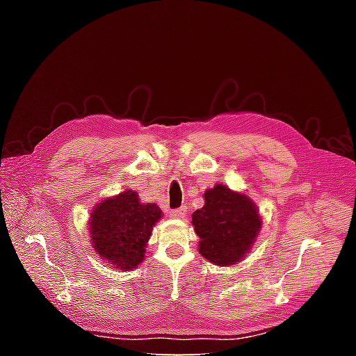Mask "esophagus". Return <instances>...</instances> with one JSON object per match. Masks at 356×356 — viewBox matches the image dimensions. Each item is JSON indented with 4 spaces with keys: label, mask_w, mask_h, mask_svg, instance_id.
Instances as JSON below:
<instances>
[{
    "label": "esophagus",
    "mask_w": 356,
    "mask_h": 356,
    "mask_svg": "<svg viewBox=\"0 0 356 356\" xmlns=\"http://www.w3.org/2000/svg\"><path fill=\"white\" fill-rule=\"evenodd\" d=\"M186 213H187V208L186 207H181L178 209H172L169 212V215H170L172 218H184Z\"/></svg>",
    "instance_id": "34e87169"
}]
</instances>
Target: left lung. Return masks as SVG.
<instances>
[{"label":"left lung","mask_w":356,"mask_h":356,"mask_svg":"<svg viewBox=\"0 0 356 356\" xmlns=\"http://www.w3.org/2000/svg\"><path fill=\"white\" fill-rule=\"evenodd\" d=\"M191 222L200 239L199 252L217 266L239 263L263 225L255 203L224 184L204 191L203 208L193 212Z\"/></svg>","instance_id":"8db88e82"}]
</instances>
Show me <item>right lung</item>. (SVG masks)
<instances>
[{
    "mask_svg": "<svg viewBox=\"0 0 356 356\" xmlns=\"http://www.w3.org/2000/svg\"><path fill=\"white\" fill-rule=\"evenodd\" d=\"M161 217L156 203H143L136 191L124 190L101 200L90 212L92 246L117 270H134L145 260L147 242Z\"/></svg>",
    "mask_w": 356,
    "mask_h": 356,
    "instance_id": "right-lung-1",
    "label": "right lung"
}]
</instances>
